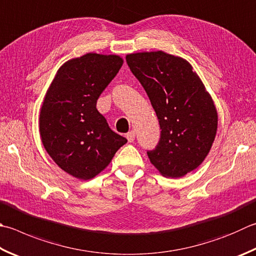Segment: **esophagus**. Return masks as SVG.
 Returning <instances> with one entry per match:
<instances>
[{"instance_id": "1", "label": "esophagus", "mask_w": 256, "mask_h": 256, "mask_svg": "<svg viewBox=\"0 0 256 256\" xmlns=\"http://www.w3.org/2000/svg\"><path fill=\"white\" fill-rule=\"evenodd\" d=\"M126 137H127L129 142H132L134 140V137H136V132H134V130H132V132H129L126 134Z\"/></svg>"}]
</instances>
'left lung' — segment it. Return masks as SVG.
<instances>
[{
  "label": "left lung",
  "mask_w": 256,
  "mask_h": 256,
  "mask_svg": "<svg viewBox=\"0 0 256 256\" xmlns=\"http://www.w3.org/2000/svg\"><path fill=\"white\" fill-rule=\"evenodd\" d=\"M157 114L160 138L147 155L165 177L196 170L214 142L218 112L200 76L186 60L162 51L126 56Z\"/></svg>",
  "instance_id": "1"
}]
</instances>
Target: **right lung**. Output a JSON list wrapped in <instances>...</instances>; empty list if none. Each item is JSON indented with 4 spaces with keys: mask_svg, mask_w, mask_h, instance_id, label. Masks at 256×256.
Instances as JSON below:
<instances>
[{
    "mask_svg": "<svg viewBox=\"0 0 256 256\" xmlns=\"http://www.w3.org/2000/svg\"><path fill=\"white\" fill-rule=\"evenodd\" d=\"M122 62L118 56L86 53L66 61L46 91L38 118L42 144L61 170L79 180L98 175L127 142L97 110Z\"/></svg>",
    "mask_w": 256,
    "mask_h": 256,
    "instance_id": "add662e5",
    "label": "right lung"
}]
</instances>
